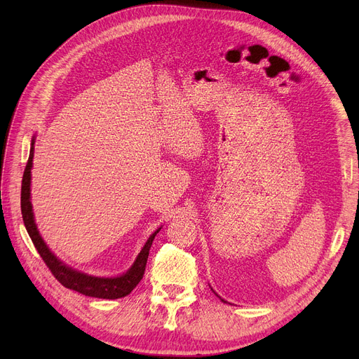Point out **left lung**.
Wrapping results in <instances>:
<instances>
[{
  "label": "left lung",
  "mask_w": 359,
  "mask_h": 359,
  "mask_svg": "<svg viewBox=\"0 0 359 359\" xmlns=\"http://www.w3.org/2000/svg\"><path fill=\"white\" fill-rule=\"evenodd\" d=\"M211 290H212V288H211ZM212 291H214V290H212ZM214 294H215V295H217V297H219V295H218V294H217V292H215V291H214ZM219 298H221V297H219ZM221 301H224V303H227V301H225V299H222V298H221Z\"/></svg>",
  "instance_id": "obj_1"
}]
</instances>
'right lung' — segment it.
I'll use <instances>...</instances> for the list:
<instances>
[{"instance_id": "right-lung-1", "label": "right lung", "mask_w": 359, "mask_h": 359, "mask_svg": "<svg viewBox=\"0 0 359 359\" xmlns=\"http://www.w3.org/2000/svg\"><path fill=\"white\" fill-rule=\"evenodd\" d=\"M34 140L36 138L33 137L32 144H30V154H29V160H27V164L25 168L23 182H22V215H23L26 230L34 244L37 253L41 255V257L43 259V262L46 263L48 268L53 273V276L58 279L65 288H69L72 291H77L83 295L94 297V298L116 299V298L126 297L128 294H130L132 290H134L140 284V280L142 279L151 244H153V240L157 236V233L161 230V227L157 229L153 234L148 237V240L145 241L141 252L138 253L137 259L134 260V263H132L130 268L119 276H94V275H88L86 272L77 271L72 266L67 265L65 262H62L60 257H56L50 252L48 244L42 238L39 230H37V225L34 221L33 206H32V201H30L32 199L30 184H32Z\"/></svg>"}]
</instances>
